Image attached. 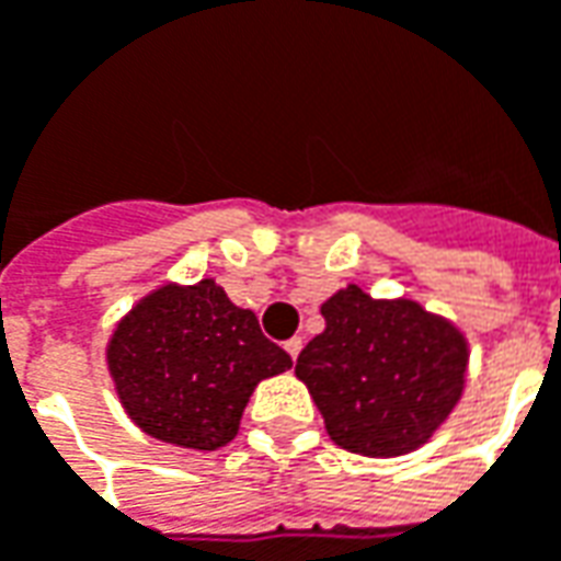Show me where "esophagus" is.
Segmentation results:
<instances>
[{"label": "esophagus", "instance_id": "34e87169", "mask_svg": "<svg viewBox=\"0 0 561 561\" xmlns=\"http://www.w3.org/2000/svg\"><path fill=\"white\" fill-rule=\"evenodd\" d=\"M300 348H304V340H300V336H291V340L285 342V352L291 354V360H297V354H300Z\"/></svg>", "mask_w": 561, "mask_h": 561}]
</instances>
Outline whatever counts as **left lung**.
<instances>
[{"instance_id": "left-lung-1", "label": "left lung", "mask_w": 561, "mask_h": 561, "mask_svg": "<svg viewBox=\"0 0 561 561\" xmlns=\"http://www.w3.org/2000/svg\"><path fill=\"white\" fill-rule=\"evenodd\" d=\"M328 328L297 357L330 438L364 457L423 445L457 405L466 340L412 300H373L357 285L321 306Z\"/></svg>"}]
</instances>
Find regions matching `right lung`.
<instances>
[{
  "label": "right lung",
  "instance_id": "add662e5",
  "mask_svg": "<svg viewBox=\"0 0 561 561\" xmlns=\"http://www.w3.org/2000/svg\"><path fill=\"white\" fill-rule=\"evenodd\" d=\"M107 366L131 421L159 442L195 450L228 445L261 378L291 357L257 328L255 312L213 279L164 285L128 312L107 345Z\"/></svg>",
  "mask_w": 561,
  "mask_h": 561
}]
</instances>
